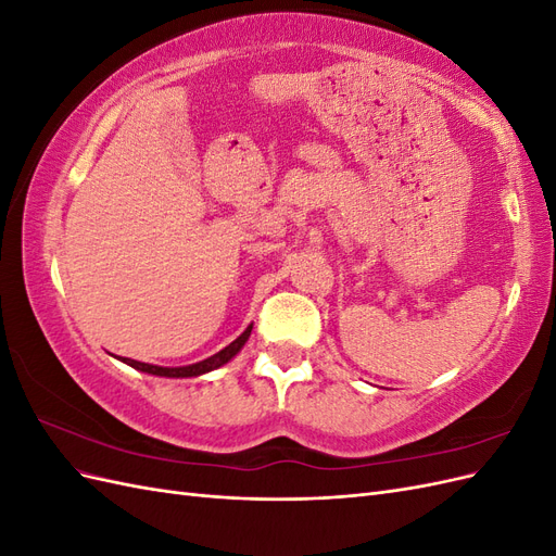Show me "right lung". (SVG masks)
<instances>
[{
	"label": "right lung",
	"mask_w": 556,
	"mask_h": 556,
	"mask_svg": "<svg viewBox=\"0 0 556 556\" xmlns=\"http://www.w3.org/2000/svg\"><path fill=\"white\" fill-rule=\"evenodd\" d=\"M252 331V325L239 336L237 341L229 343L225 350L217 352V355L204 359V362H197L192 366H178V368H166V366H153V364H143V362H137V359H127V357H121L125 364H129L131 368H137V371H143V374H153V376H164V378H192V376H201V374H208L213 371V368L227 364L237 352L245 345L248 336Z\"/></svg>",
	"instance_id": "add662e5"
}]
</instances>
